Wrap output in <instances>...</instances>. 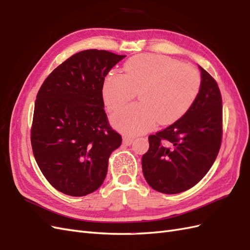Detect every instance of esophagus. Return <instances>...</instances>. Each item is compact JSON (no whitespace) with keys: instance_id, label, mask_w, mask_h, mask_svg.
Listing matches in <instances>:
<instances>
[{"instance_id":"esophagus-1","label":"esophagus","mask_w":250,"mask_h":250,"mask_svg":"<svg viewBox=\"0 0 250 250\" xmlns=\"http://www.w3.org/2000/svg\"><path fill=\"white\" fill-rule=\"evenodd\" d=\"M133 142V139L132 138H129V137H124L123 138V144L124 145H131V143Z\"/></svg>"}]
</instances>
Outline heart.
<instances>
[{"label":"heart","mask_w":250,"mask_h":250,"mask_svg":"<svg viewBox=\"0 0 250 250\" xmlns=\"http://www.w3.org/2000/svg\"><path fill=\"white\" fill-rule=\"evenodd\" d=\"M123 69V75H109L104 80L102 98L108 111H115L139 93L140 103L111 117L112 125L127 134L146 132L157 122L175 123L193 106L201 88V76L195 67L167 56H134Z\"/></svg>","instance_id":"1"}]
</instances>
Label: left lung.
I'll use <instances>...</instances> for the list:
<instances>
[{
    "label": "left lung",
    "mask_w": 250,
    "mask_h": 250,
    "mask_svg": "<svg viewBox=\"0 0 250 250\" xmlns=\"http://www.w3.org/2000/svg\"><path fill=\"white\" fill-rule=\"evenodd\" d=\"M201 88L186 115L149 135L142 157L148 185L164 194L185 192L197 185L213 166L222 142V97L216 80L202 69Z\"/></svg>",
    "instance_id": "obj_1"
}]
</instances>
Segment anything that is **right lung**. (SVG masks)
Masks as SVG:
<instances>
[{
    "label": "right lung",
    "instance_id": "add662e5",
    "mask_svg": "<svg viewBox=\"0 0 250 250\" xmlns=\"http://www.w3.org/2000/svg\"><path fill=\"white\" fill-rule=\"evenodd\" d=\"M125 55L105 50L76 53L46 78L31 126L35 161L57 191L81 197L98 190L108 160L122 144L104 110L105 76Z\"/></svg>",
    "mask_w": 250,
    "mask_h": 250
}]
</instances>
